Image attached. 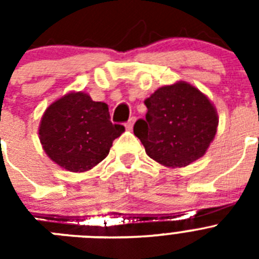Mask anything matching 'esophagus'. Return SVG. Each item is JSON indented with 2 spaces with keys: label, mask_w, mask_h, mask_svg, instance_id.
<instances>
[{
  "label": "esophagus",
  "mask_w": 259,
  "mask_h": 259,
  "mask_svg": "<svg viewBox=\"0 0 259 259\" xmlns=\"http://www.w3.org/2000/svg\"><path fill=\"white\" fill-rule=\"evenodd\" d=\"M135 120H136V119H135V116H132V118H130V120H128V122L125 123V128H127V130H130V131H131L132 127H134Z\"/></svg>",
  "instance_id": "obj_1"
}]
</instances>
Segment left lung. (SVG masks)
Listing matches in <instances>:
<instances>
[{
    "label": "left lung",
    "mask_w": 259,
    "mask_h": 259,
    "mask_svg": "<svg viewBox=\"0 0 259 259\" xmlns=\"http://www.w3.org/2000/svg\"><path fill=\"white\" fill-rule=\"evenodd\" d=\"M145 119L134 134L146 154L166 167H185L206 153L218 127V114L209 98L185 81L158 88L145 100Z\"/></svg>",
    "instance_id": "1"
}]
</instances>
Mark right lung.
I'll list each match as a JSON object with an SVG mask.
<instances>
[{
    "label": "right lung",
    "instance_id": "1",
    "mask_svg": "<svg viewBox=\"0 0 259 259\" xmlns=\"http://www.w3.org/2000/svg\"><path fill=\"white\" fill-rule=\"evenodd\" d=\"M123 132V125L110 122L107 105L84 92L67 93L53 102L38 128L48 157L72 172H84L100 163Z\"/></svg>",
    "mask_w": 259,
    "mask_h": 259
}]
</instances>
